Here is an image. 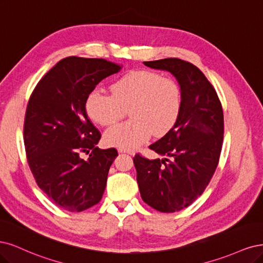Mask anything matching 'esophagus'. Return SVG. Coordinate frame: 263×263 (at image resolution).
<instances>
[{"instance_id":"obj_1","label":"esophagus","mask_w":263,"mask_h":263,"mask_svg":"<svg viewBox=\"0 0 263 263\" xmlns=\"http://www.w3.org/2000/svg\"><path fill=\"white\" fill-rule=\"evenodd\" d=\"M119 153H128L129 155H134V154H135L133 151H129V149H122V148H119Z\"/></svg>"}]
</instances>
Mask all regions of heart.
I'll return each instance as SVG.
<instances>
[{
    "label": "heart",
    "instance_id": "obj_1",
    "mask_svg": "<svg viewBox=\"0 0 263 263\" xmlns=\"http://www.w3.org/2000/svg\"><path fill=\"white\" fill-rule=\"evenodd\" d=\"M112 95L92 90L85 109L92 121L111 125L129 111L131 120L108 129L104 141L109 146L134 148L148 141L152 133L163 137L176 124L181 110L178 82L151 70L131 71L111 86Z\"/></svg>",
    "mask_w": 263,
    "mask_h": 263
}]
</instances>
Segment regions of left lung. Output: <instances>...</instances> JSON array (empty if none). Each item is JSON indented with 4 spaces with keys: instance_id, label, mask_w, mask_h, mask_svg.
I'll return each instance as SVG.
<instances>
[{
    "instance_id": "obj_1",
    "label": "left lung",
    "mask_w": 263,
    "mask_h": 263,
    "mask_svg": "<svg viewBox=\"0 0 263 263\" xmlns=\"http://www.w3.org/2000/svg\"><path fill=\"white\" fill-rule=\"evenodd\" d=\"M144 64L171 72L181 89L176 124L149 145L166 158L133 157L142 200L159 212L173 213L200 197L215 173L223 145V108L213 85L192 63L168 58Z\"/></svg>"
}]
</instances>
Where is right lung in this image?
I'll use <instances>...</instances> for the list:
<instances>
[{
    "mask_svg": "<svg viewBox=\"0 0 263 263\" xmlns=\"http://www.w3.org/2000/svg\"><path fill=\"white\" fill-rule=\"evenodd\" d=\"M120 70L105 59L64 58L29 98L24 121L27 162L38 187L59 208L82 212L103 198L118 152L96 146L101 135L85 103L100 81ZM84 153L87 160L80 157Z\"/></svg>",
    "mask_w": 263,
    "mask_h": 263,
    "instance_id": "add662e5",
    "label": "right lung"
}]
</instances>
